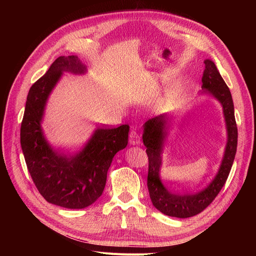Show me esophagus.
<instances>
[{
	"instance_id": "esophagus-1",
	"label": "esophagus",
	"mask_w": 256,
	"mask_h": 256,
	"mask_svg": "<svg viewBox=\"0 0 256 256\" xmlns=\"http://www.w3.org/2000/svg\"><path fill=\"white\" fill-rule=\"evenodd\" d=\"M140 142H141L140 136H138V134H136V129H132V131H131V136H130V143L134 145H138V144H140Z\"/></svg>"
}]
</instances>
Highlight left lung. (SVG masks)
<instances>
[{"label":"left lung","mask_w":256,"mask_h":256,"mask_svg":"<svg viewBox=\"0 0 256 256\" xmlns=\"http://www.w3.org/2000/svg\"><path fill=\"white\" fill-rule=\"evenodd\" d=\"M200 94H209L221 104L226 120L228 141L221 164L212 180L203 187L168 188L162 182L160 171L162 154L170 128L168 114H161L144 124L143 143L148 156L147 187L152 205L159 212L175 218L193 216L210 204L226 184L233 166L237 150V125L234 114V104L230 88L222 79L212 60H205Z\"/></svg>","instance_id":"left-lung-1"}]
</instances>
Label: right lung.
<instances>
[{"label":"right lung","instance_id":"right-lung-1","mask_svg":"<svg viewBox=\"0 0 256 256\" xmlns=\"http://www.w3.org/2000/svg\"><path fill=\"white\" fill-rule=\"evenodd\" d=\"M76 56H60L30 88L21 122L20 143L30 177L47 202L82 209L102 194L115 154L128 144L129 126L97 128L80 150L65 154L46 138L42 122L46 104L64 72L86 74Z\"/></svg>","mask_w":256,"mask_h":256}]
</instances>
